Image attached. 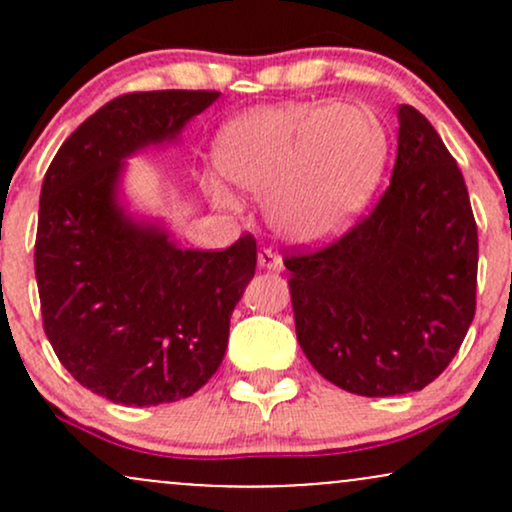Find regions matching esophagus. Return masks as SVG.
<instances>
[{"instance_id": "34e87169", "label": "esophagus", "mask_w": 512, "mask_h": 512, "mask_svg": "<svg viewBox=\"0 0 512 512\" xmlns=\"http://www.w3.org/2000/svg\"><path fill=\"white\" fill-rule=\"evenodd\" d=\"M257 264H260L262 269H272V272H281V269H284L281 257L269 248H260V252H257Z\"/></svg>"}]
</instances>
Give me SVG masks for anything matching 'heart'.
<instances>
[{"label": "heart", "mask_w": 512, "mask_h": 512, "mask_svg": "<svg viewBox=\"0 0 512 512\" xmlns=\"http://www.w3.org/2000/svg\"><path fill=\"white\" fill-rule=\"evenodd\" d=\"M219 173L267 195L269 223L293 243L334 238L361 214L387 163L383 122L356 103H291L231 122L216 139ZM228 202L223 190H216Z\"/></svg>", "instance_id": "1"}]
</instances>
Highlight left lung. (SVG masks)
I'll return each instance as SVG.
<instances>
[{"mask_svg":"<svg viewBox=\"0 0 512 512\" xmlns=\"http://www.w3.org/2000/svg\"><path fill=\"white\" fill-rule=\"evenodd\" d=\"M296 337L325 380L361 397L424 390L477 310L467 185L431 122L399 105L397 161L373 209L322 248L284 252Z\"/></svg>","mask_w":512,"mask_h":512,"instance_id":"1","label":"left lung"}]
</instances>
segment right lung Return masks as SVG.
Returning <instances> with one entry per match:
<instances>
[{"mask_svg": "<svg viewBox=\"0 0 512 512\" xmlns=\"http://www.w3.org/2000/svg\"><path fill=\"white\" fill-rule=\"evenodd\" d=\"M219 91L117 96L69 134L40 190L35 279L43 330L72 378L127 407L195 395L228 346L231 313L255 276L250 233L219 252L182 250L122 214V158L173 139Z\"/></svg>", "mask_w": 512, "mask_h": 512, "instance_id": "1", "label": "right lung"}]
</instances>
